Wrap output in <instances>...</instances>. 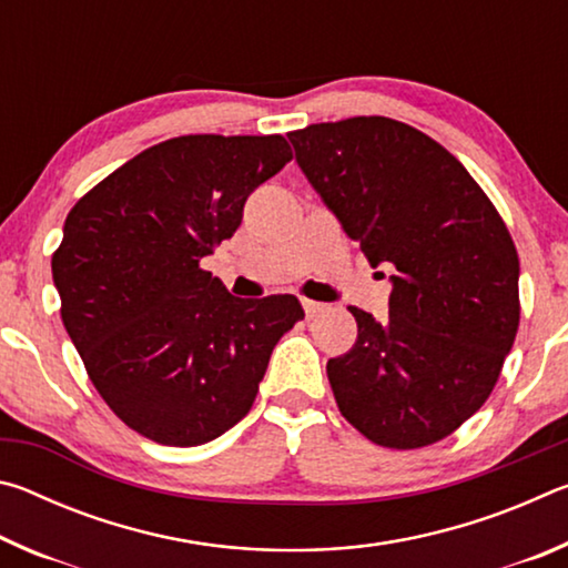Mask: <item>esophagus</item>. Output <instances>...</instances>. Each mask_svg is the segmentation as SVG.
<instances>
[{"instance_id": "1", "label": "esophagus", "mask_w": 568, "mask_h": 568, "mask_svg": "<svg viewBox=\"0 0 568 568\" xmlns=\"http://www.w3.org/2000/svg\"><path fill=\"white\" fill-rule=\"evenodd\" d=\"M303 311L307 318H318L321 313H325V305L318 301H307V297H303Z\"/></svg>"}]
</instances>
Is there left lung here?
Returning <instances> with one entry per match:
<instances>
[{"mask_svg":"<svg viewBox=\"0 0 568 568\" xmlns=\"http://www.w3.org/2000/svg\"><path fill=\"white\" fill-rule=\"evenodd\" d=\"M323 203L376 267L388 315L348 307L358 341L328 361L335 403L373 444L444 440L491 396L516 341L518 253L491 200L428 134L390 118L287 132Z\"/></svg>","mask_w":568,"mask_h":568,"instance_id":"1","label":"left lung"}]
</instances>
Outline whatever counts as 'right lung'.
Returning <instances> with one entry per match:
<instances>
[{
  "label": "right lung",
  "mask_w": 568,
  "mask_h": 568,
  "mask_svg": "<svg viewBox=\"0 0 568 568\" xmlns=\"http://www.w3.org/2000/svg\"><path fill=\"white\" fill-rule=\"evenodd\" d=\"M293 160L283 134H182L77 200L52 255L62 323L124 426L162 446L223 436L257 396L295 295L245 301L200 267L250 192Z\"/></svg>",
  "instance_id": "obj_1"
}]
</instances>
